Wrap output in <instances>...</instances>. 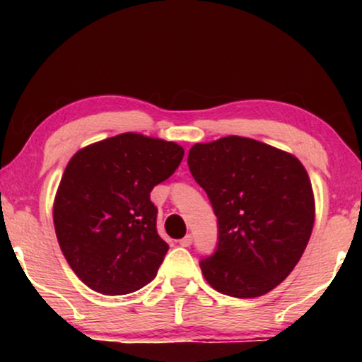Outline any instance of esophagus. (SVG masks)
I'll use <instances>...</instances> for the list:
<instances>
[{
	"instance_id": "obj_1",
	"label": "esophagus",
	"mask_w": 362,
	"mask_h": 362,
	"mask_svg": "<svg viewBox=\"0 0 362 362\" xmlns=\"http://www.w3.org/2000/svg\"><path fill=\"white\" fill-rule=\"evenodd\" d=\"M192 242H194L192 235H185V236H184V238H182V240H180V242H178V243H180V245H182V247H190V245H192Z\"/></svg>"
}]
</instances>
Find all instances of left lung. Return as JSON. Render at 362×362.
<instances>
[{
	"label": "left lung",
	"mask_w": 362,
	"mask_h": 362,
	"mask_svg": "<svg viewBox=\"0 0 362 362\" xmlns=\"http://www.w3.org/2000/svg\"><path fill=\"white\" fill-rule=\"evenodd\" d=\"M187 163L218 218L216 250L201 260L206 281L233 298L269 293L293 271L313 230L305 167L289 153L240 136L195 144Z\"/></svg>",
	"instance_id": "8db88e82"
}]
</instances>
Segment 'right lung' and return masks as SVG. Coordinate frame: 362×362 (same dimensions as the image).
Here are the masks:
<instances>
[{"label": "right lung", "instance_id": "obj_1", "mask_svg": "<svg viewBox=\"0 0 362 362\" xmlns=\"http://www.w3.org/2000/svg\"><path fill=\"white\" fill-rule=\"evenodd\" d=\"M184 148L126 132L69 160L54 201V228L69 267L97 293L117 296L151 282L168 252L149 194L173 175Z\"/></svg>", "mask_w": 362, "mask_h": 362}]
</instances>
